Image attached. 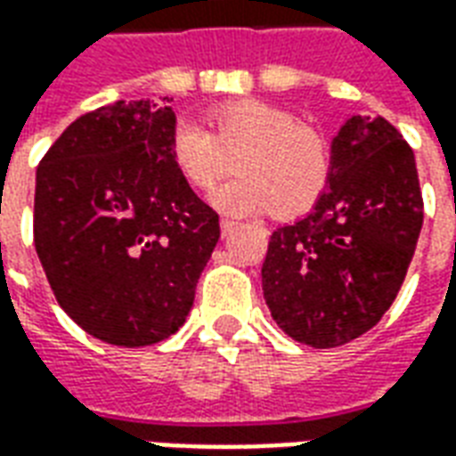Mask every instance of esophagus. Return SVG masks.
I'll return each mask as SVG.
<instances>
[{
  "label": "esophagus",
  "instance_id": "1",
  "mask_svg": "<svg viewBox=\"0 0 456 456\" xmlns=\"http://www.w3.org/2000/svg\"><path fill=\"white\" fill-rule=\"evenodd\" d=\"M234 224H237V222H234V219H222V222H219V229H222V234H224V237H227L229 232H232V229H234Z\"/></svg>",
  "mask_w": 456,
  "mask_h": 456
}]
</instances>
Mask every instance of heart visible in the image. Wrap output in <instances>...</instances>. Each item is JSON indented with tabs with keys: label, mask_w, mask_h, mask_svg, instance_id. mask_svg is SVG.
<instances>
[{
	"label": "heart",
	"mask_w": 456,
	"mask_h": 456,
	"mask_svg": "<svg viewBox=\"0 0 456 456\" xmlns=\"http://www.w3.org/2000/svg\"><path fill=\"white\" fill-rule=\"evenodd\" d=\"M212 134L178 121L170 156L192 188H215L237 156L239 178L212 195L224 215L297 217L315 205L332 175V149L322 131L300 124L296 114L258 100H239L209 114Z\"/></svg>",
	"instance_id": "obj_1"
}]
</instances>
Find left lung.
Returning <instances> with one entry per match:
<instances>
[{"label": "left lung", "instance_id": "left-lung-1", "mask_svg": "<svg viewBox=\"0 0 456 456\" xmlns=\"http://www.w3.org/2000/svg\"><path fill=\"white\" fill-rule=\"evenodd\" d=\"M420 227L412 149L383 117H349L315 208L271 234L261 268L271 317L315 349L362 337L398 296Z\"/></svg>", "mask_w": 456, "mask_h": 456}]
</instances>
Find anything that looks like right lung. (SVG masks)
Returning a JSON list of instances; mask_svg holds the SVG:
<instances>
[{
  "label": "right lung",
  "instance_id": "add662e5",
  "mask_svg": "<svg viewBox=\"0 0 456 456\" xmlns=\"http://www.w3.org/2000/svg\"><path fill=\"white\" fill-rule=\"evenodd\" d=\"M166 100L83 114L36 170L34 244L55 300L117 346L178 332L219 239L217 212L175 170Z\"/></svg>",
  "mask_w": 456,
  "mask_h": 456
}]
</instances>
